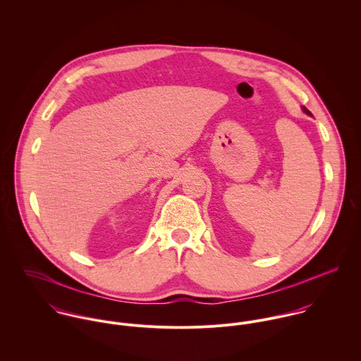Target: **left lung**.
Segmentation results:
<instances>
[{
	"mask_svg": "<svg viewBox=\"0 0 361 361\" xmlns=\"http://www.w3.org/2000/svg\"><path fill=\"white\" fill-rule=\"evenodd\" d=\"M303 111H305L307 115H311V112H310L309 109H307L306 106H303ZM311 116H312V115H311Z\"/></svg>",
	"mask_w": 361,
	"mask_h": 361,
	"instance_id": "left-lung-1",
	"label": "left lung"
}]
</instances>
